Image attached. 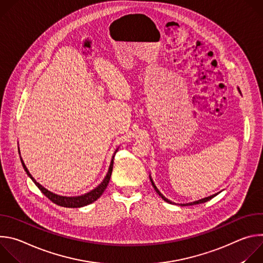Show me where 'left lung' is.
Here are the masks:
<instances>
[{
    "mask_svg": "<svg viewBox=\"0 0 263 263\" xmlns=\"http://www.w3.org/2000/svg\"><path fill=\"white\" fill-rule=\"evenodd\" d=\"M237 90L239 91V93L241 95V91H240V89H239V87H237ZM149 177V180H151V183H152V185H153V187H154V190L156 191V193L163 199V201H165V202H167V203H170V204H176V203H174V202H172V201H170L167 198H165L160 192H159V190L157 189L156 187V185H155V183H154V181H153V179H152V177H151V175L148 176ZM220 193V192H219ZM219 193H217V194H214V195H212V196H209V197H207V198H204V199H201V200H198V201H195V202H191V203H185V204H179L180 206H192V205H197V204H202V203H205V202H207V201H209V200H211L212 198H214L215 196H217Z\"/></svg>",
    "mask_w": 263,
    "mask_h": 263,
    "instance_id": "8db88e82",
    "label": "left lung"
}]
</instances>
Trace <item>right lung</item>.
Instances as JSON below:
<instances>
[{"label": "right lung", "mask_w": 263, "mask_h": 263, "mask_svg": "<svg viewBox=\"0 0 263 263\" xmlns=\"http://www.w3.org/2000/svg\"><path fill=\"white\" fill-rule=\"evenodd\" d=\"M118 151V148L116 149V152L114 153V156H112L111 158V162H110V165H109V168H108V172L105 176V178L103 179V181L97 186L95 187V189L84 195H81V196H76V197H65V196H60V195H57V194H54L50 191H48L47 189H45V187L40 184L39 182H37L33 177L32 175L29 173L27 166L25 165L22 157H21V161H22V164H23V167L25 170V172L27 173V175L30 177V179L34 182V184L39 187V189L41 190V192L48 198L50 199L53 203L61 206V207H67V208H80V207H84V206H87L91 203H93L95 201H97L101 196L102 194L104 193V191L106 190V187L109 183V180H110V177H111V174H112V168H114V159H115V155ZM18 153H20V148H18ZM21 154V153H20Z\"/></svg>", "instance_id": "obj_1"}]
</instances>
